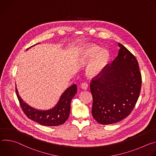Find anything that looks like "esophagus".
<instances>
[{
  "label": "esophagus",
  "instance_id": "34e87169",
  "mask_svg": "<svg viewBox=\"0 0 156 156\" xmlns=\"http://www.w3.org/2000/svg\"><path fill=\"white\" fill-rule=\"evenodd\" d=\"M81 87L82 89H83V90H87V87H88V84H87V83L83 82V83H82V84H81Z\"/></svg>",
  "mask_w": 156,
  "mask_h": 156
}]
</instances>
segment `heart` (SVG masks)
Segmentation results:
<instances>
[{
  "label": "heart",
  "mask_w": 156,
  "mask_h": 156,
  "mask_svg": "<svg viewBox=\"0 0 156 156\" xmlns=\"http://www.w3.org/2000/svg\"><path fill=\"white\" fill-rule=\"evenodd\" d=\"M83 56L86 59H91L95 57L87 69V73L91 77L101 74L109 60L108 52L105 49L101 50V48L94 45L86 48L83 51Z\"/></svg>",
  "instance_id": "b5f03b06"
}]
</instances>
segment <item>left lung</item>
I'll use <instances>...</instances> for the list:
<instances>
[{"label":"left lung","mask_w":156,"mask_h":156,"mask_svg":"<svg viewBox=\"0 0 156 156\" xmlns=\"http://www.w3.org/2000/svg\"><path fill=\"white\" fill-rule=\"evenodd\" d=\"M117 57L90 83L92 115L100 124L110 125L128 117L140 96L142 78L136 57L122 44Z\"/></svg>","instance_id":"left-lung-1"}]
</instances>
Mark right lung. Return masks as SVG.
<instances>
[{
  "label": "right lung",
  "mask_w": 156,
  "mask_h": 156,
  "mask_svg": "<svg viewBox=\"0 0 156 156\" xmlns=\"http://www.w3.org/2000/svg\"><path fill=\"white\" fill-rule=\"evenodd\" d=\"M15 90L20 106L28 119L41 125L55 126L62 125L69 119L71 101L76 94L77 87L76 84L68 87L62 94L57 105L48 110H37L28 105L19 96L16 87Z\"/></svg>",
  "instance_id": "add662e5"
}]
</instances>
